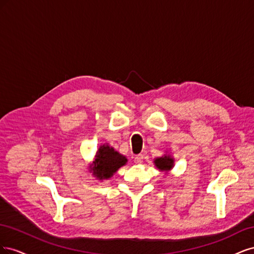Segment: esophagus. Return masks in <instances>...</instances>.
<instances>
[{
	"instance_id": "obj_1",
	"label": "esophagus",
	"mask_w": 254,
	"mask_h": 254,
	"mask_svg": "<svg viewBox=\"0 0 254 254\" xmlns=\"http://www.w3.org/2000/svg\"><path fill=\"white\" fill-rule=\"evenodd\" d=\"M143 160H144V156L143 155H136L134 157V163L140 164V163L143 162Z\"/></svg>"
}]
</instances>
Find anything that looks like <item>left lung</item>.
Returning <instances> with one entry per match:
<instances>
[{
	"instance_id": "obj_1",
	"label": "left lung",
	"mask_w": 254,
	"mask_h": 254,
	"mask_svg": "<svg viewBox=\"0 0 254 254\" xmlns=\"http://www.w3.org/2000/svg\"><path fill=\"white\" fill-rule=\"evenodd\" d=\"M156 166L161 171H170L173 167L174 164V160L170 157H162V158H158L155 160Z\"/></svg>"
}]
</instances>
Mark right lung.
<instances>
[{"label": "right lung", "instance_id": "obj_1", "mask_svg": "<svg viewBox=\"0 0 254 254\" xmlns=\"http://www.w3.org/2000/svg\"><path fill=\"white\" fill-rule=\"evenodd\" d=\"M126 162L127 159L124 156L120 155L110 146L103 145L97 151L92 171L101 180L108 179L121 166L126 164Z\"/></svg>", "mask_w": 254, "mask_h": 254}]
</instances>
